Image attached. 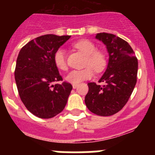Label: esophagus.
I'll return each mask as SVG.
<instances>
[{"mask_svg":"<svg viewBox=\"0 0 155 155\" xmlns=\"http://www.w3.org/2000/svg\"><path fill=\"white\" fill-rule=\"evenodd\" d=\"M72 86H73V88L74 89H75L77 87H78V84H72Z\"/></svg>","mask_w":155,"mask_h":155,"instance_id":"obj_1","label":"esophagus"}]
</instances>
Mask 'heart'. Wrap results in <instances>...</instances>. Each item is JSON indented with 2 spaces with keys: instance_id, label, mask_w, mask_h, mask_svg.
Masks as SVG:
<instances>
[{
  "instance_id": "1",
  "label": "heart",
  "mask_w": 155,
  "mask_h": 155,
  "mask_svg": "<svg viewBox=\"0 0 155 155\" xmlns=\"http://www.w3.org/2000/svg\"><path fill=\"white\" fill-rule=\"evenodd\" d=\"M74 47L86 56L84 66L87 68L73 70L66 75L65 80L71 84H78L81 81L91 78L95 72H101L106 66V57L102 52L96 50V46L89 40H81L76 42ZM57 68L62 71L68 69L66 52L64 48H59L53 56Z\"/></svg>"
}]
</instances>
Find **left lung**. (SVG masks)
Segmentation results:
<instances>
[{"instance_id": "8db88e82", "label": "left lung", "mask_w": 155, "mask_h": 155, "mask_svg": "<svg viewBox=\"0 0 155 155\" xmlns=\"http://www.w3.org/2000/svg\"><path fill=\"white\" fill-rule=\"evenodd\" d=\"M95 39L106 46L109 62L98 81L105 84L88 83L84 102L91 113L109 116L118 113L128 102L136 85L138 62L131 46L120 37L102 32L97 33Z\"/></svg>"}]
</instances>
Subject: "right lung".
I'll list each match as a JSON object with an SVG mask.
<instances>
[{
  "mask_svg": "<svg viewBox=\"0 0 155 155\" xmlns=\"http://www.w3.org/2000/svg\"><path fill=\"white\" fill-rule=\"evenodd\" d=\"M71 35H44L21 49L16 61L15 78L19 96L26 109L42 119L54 117L64 110L72 85L62 81L53 56Z\"/></svg>",
  "mask_w": 155,
  "mask_h": 155,
  "instance_id": "add662e5",
  "label": "right lung"
}]
</instances>
